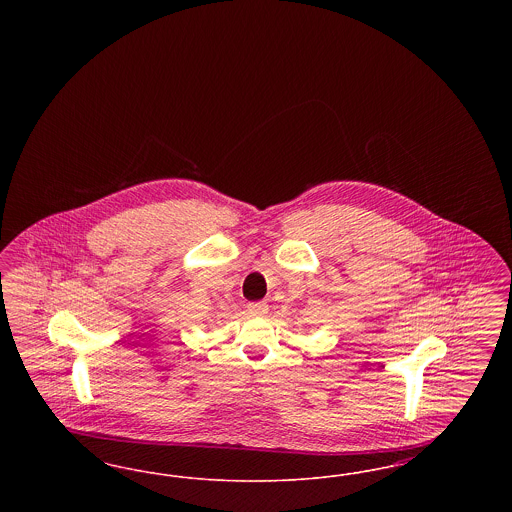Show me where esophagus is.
Masks as SVG:
<instances>
[{
	"label": "esophagus",
	"instance_id": "1",
	"mask_svg": "<svg viewBox=\"0 0 512 512\" xmlns=\"http://www.w3.org/2000/svg\"><path fill=\"white\" fill-rule=\"evenodd\" d=\"M268 313V305L265 301H259V303H249L247 305V315L249 317H265Z\"/></svg>",
	"mask_w": 512,
	"mask_h": 512
}]
</instances>
